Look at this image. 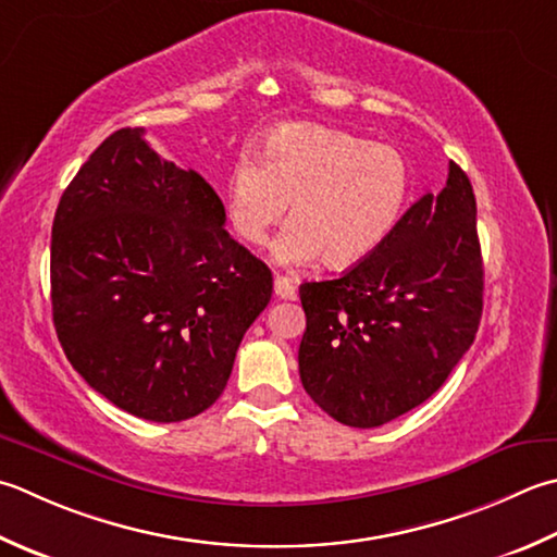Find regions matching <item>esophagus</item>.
<instances>
[{"instance_id":"1","label":"esophagus","mask_w":557,"mask_h":557,"mask_svg":"<svg viewBox=\"0 0 557 557\" xmlns=\"http://www.w3.org/2000/svg\"><path fill=\"white\" fill-rule=\"evenodd\" d=\"M275 294L280 299H297V280L277 275L275 277Z\"/></svg>"}]
</instances>
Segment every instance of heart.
I'll return each mask as SVG.
<instances>
[{"label":"heart","mask_w":557,"mask_h":557,"mask_svg":"<svg viewBox=\"0 0 557 557\" xmlns=\"http://www.w3.org/2000/svg\"><path fill=\"white\" fill-rule=\"evenodd\" d=\"M412 195V171L396 147L372 145L345 129L287 123L260 145V161L242 154L228 169V224L248 246L272 244V260L301 268L323 260L350 268L396 232Z\"/></svg>","instance_id":"b5f03b06"}]
</instances>
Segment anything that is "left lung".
Listing matches in <instances>:
<instances>
[{"instance_id": "left-lung-1", "label": "left lung", "mask_w": 557, "mask_h": 557, "mask_svg": "<svg viewBox=\"0 0 557 557\" xmlns=\"http://www.w3.org/2000/svg\"><path fill=\"white\" fill-rule=\"evenodd\" d=\"M299 297V376L333 420L379 428L428 400L483 315L475 195L461 166L451 161L446 188L422 195L372 256L337 280L304 282Z\"/></svg>"}]
</instances>
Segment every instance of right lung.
<instances>
[{
	"label": "right lung",
	"instance_id": "obj_1",
	"mask_svg": "<svg viewBox=\"0 0 557 557\" xmlns=\"http://www.w3.org/2000/svg\"><path fill=\"white\" fill-rule=\"evenodd\" d=\"M220 195L147 145L106 137L52 222V321L72 367L120 410L200 416L272 297V272L224 228Z\"/></svg>",
	"mask_w": 557,
	"mask_h": 557
}]
</instances>
